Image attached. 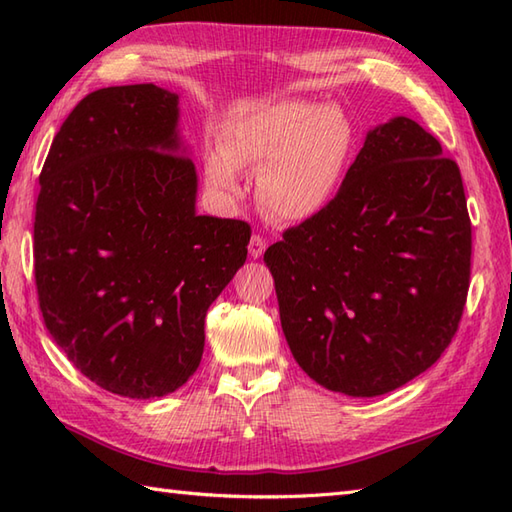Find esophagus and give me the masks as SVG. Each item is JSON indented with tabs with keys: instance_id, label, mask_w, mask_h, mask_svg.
I'll use <instances>...</instances> for the list:
<instances>
[{
	"instance_id": "obj_1",
	"label": "esophagus",
	"mask_w": 512,
	"mask_h": 512,
	"mask_svg": "<svg viewBox=\"0 0 512 512\" xmlns=\"http://www.w3.org/2000/svg\"><path fill=\"white\" fill-rule=\"evenodd\" d=\"M264 250H266V239L264 237H259V235L250 237V242H248V255L250 257L259 259V257L264 255Z\"/></svg>"
}]
</instances>
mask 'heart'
<instances>
[{
  "instance_id": "b5f03b06",
  "label": "heart",
  "mask_w": 512,
  "mask_h": 512,
  "mask_svg": "<svg viewBox=\"0 0 512 512\" xmlns=\"http://www.w3.org/2000/svg\"><path fill=\"white\" fill-rule=\"evenodd\" d=\"M356 145L341 107L277 99L235 112L222 127L220 151L206 158L213 189L237 193L235 167H257V200L270 220L303 224L339 193Z\"/></svg>"
}]
</instances>
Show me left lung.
I'll list each match as a JSON object with an SVG mask.
<instances>
[{
	"instance_id": "left-lung-1",
	"label": "left lung",
	"mask_w": 512,
	"mask_h": 512,
	"mask_svg": "<svg viewBox=\"0 0 512 512\" xmlns=\"http://www.w3.org/2000/svg\"><path fill=\"white\" fill-rule=\"evenodd\" d=\"M281 330L314 383L383 396L458 332L471 220L458 165L407 116L372 127L332 204L264 253Z\"/></svg>"
}]
</instances>
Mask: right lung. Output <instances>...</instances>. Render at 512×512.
I'll return each mask as SVG.
<instances>
[{
    "label": "right lung",
    "mask_w": 512,
    "mask_h": 512,
    "mask_svg": "<svg viewBox=\"0 0 512 512\" xmlns=\"http://www.w3.org/2000/svg\"><path fill=\"white\" fill-rule=\"evenodd\" d=\"M35 279L50 336L112 394L182 387L204 317L246 262L250 226L200 215L180 96L154 83L85 96L39 176Z\"/></svg>",
    "instance_id": "obj_1"
}]
</instances>
